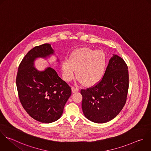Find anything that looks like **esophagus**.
<instances>
[{"label":"esophagus","mask_w":151,"mask_h":151,"mask_svg":"<svg viewBox=\"0 0 151 151\" xmlns=\"http://www.w3.org/2000/svg\"><path fill=\"white\" fill-rule=\"evenodd\" d=\"M78 91H79V88L78 87H72L73 93H76V92H77Z\"/></svg>","instance_id":"esophagus-1"}]
</instances>
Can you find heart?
<instances>
[{
	"mask_svg": "<svg viewBox=\"0 0 151 151\" xmlns=\"http://www.w3.org/2000/svg\"><path fill=\"white\" fill-rule=\"evenodd\" d=\"M106 62V55L102 51L89 48L78 49L71 54L69 61L63 63L64 78L67 81L72 80L77 70V77L84 85L93 86L102 77Z\"/></svg>",
	"mask_w": 151,
	"mask_h": 151,
	"instance_id": "heart-1",
	"label": "heart"
}]
</instances>
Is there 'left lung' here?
Listing matches in <instances>:
<instances>
[{"mask_svg":"<svg viewBox=\"0 0 151 151\" xmlns=\"http://www.w3.org/2000/svg\"><path fill=\"white\" fill-rule=\"evenodd\" d=\"M117 55L109 60L103 78L91 87L81 90L82 110L86 118L97 123L114 119L124 107L129 88V72Z\"/></svg>","mask_w":151,"mask_h":151,"instance_id":"obj_1","label":"left lung"}]
</instances>
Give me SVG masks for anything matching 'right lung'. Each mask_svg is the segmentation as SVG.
I'll return each instance as SVG.
<instances>
[{"instance_id": "1", "label": "right lung", "mask_w": 151, "mask_h": 151, "mask_svg": "<svg viewBox=\"0 0 151 151\" xmlns=\"http://www.w3.org/2000/svg\"><path fill=\"white\" fill-rule=\"evenodd\" d=\"M49 44L35 47L22 59L16 83L19 100L27 113L35 120L50 123L59 119L71 94V88L51 67L43 71L34 66L38 57L54 54Z\"/></svg>"}]
</instances>
